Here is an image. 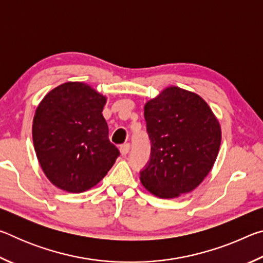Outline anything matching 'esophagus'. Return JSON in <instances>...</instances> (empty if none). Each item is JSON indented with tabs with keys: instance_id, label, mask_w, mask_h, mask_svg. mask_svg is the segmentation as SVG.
I'll return each instance as SVG.
<instances>
[{
	"instance_id": "1",
	"label": "esophagus",
	"mask_w": 263,
	"mask_h": 263,
	"mask_svg": "<svg viewBox=\"0 0 263 263\" xmlns=\"http://www.w3.org/2000/svg\"><path fill=\"white\" fill-rule=\"evenodd\" d=\"M119 151H121L122 155H126L128 153V151H130V144H124L122 145L121 147H119Z\"/></svg>"
}]
</instances>
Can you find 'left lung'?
<instances>
[{
    "label": "left lung",
    "instance_id": "obj_1",
    "mask_svg": "<svg viewBox=\"0 0 263 263\" xmlns=\"http://www.w3.org/2000/svg\"><path fill=\"white\" fill-rule=\"evenodd\" d=\"M152 142L141 184L160 198H176L202 183L216 162L221 142L219 121L194 91L166 87L144 106Z\"/></svg>",
    "mask_w": 263,
    "mask_h": 263
}]
</instances>
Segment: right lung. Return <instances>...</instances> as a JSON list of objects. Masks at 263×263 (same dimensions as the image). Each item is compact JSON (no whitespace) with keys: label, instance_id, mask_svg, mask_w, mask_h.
Returning <instances> with one entry per match:
<instances>
[{"label":"right lung","instance_id":"obj_1","mask_svg":"<svg viewBox=\"0 0 263 263\" xmlns=\"http://www.w3.org/2000/svg\"><path fill=\"white\" fill-rule=\"evenodd\" d=\"M106 96L83 82H65L35 109L32 139L44 174L53 185L79 194L95 186L119 157L102 115Z\"/></svg>","mask_w":263,"mask_h":263}]
</instances>
